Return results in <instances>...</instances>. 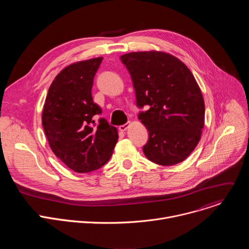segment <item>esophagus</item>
<instances>
[{
	"instance_id": "esophagus-1",
	"label": "esophagus",
	"mask_w": 249,
	"mask_h": 249,
	"mask_svg": "<svg viewBox=\"0 0 249 249\" xmlns=\"http://www.w3.org/2000/svg\"><path fill=\"white\" fill-rule=\"evenodd\" d=\"M128 128H129V124H128V123H126V124H124V125L119 126V128H118V129H119L121 132H125Z\"/></svg>"
}]
</instances>
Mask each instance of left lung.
<instances>
[{
    "label": "left lung",
    "mask_w": 249,
    "mask_h": 249,
    "mask_svg": "<svg viewBox=\"0 0 249 249\" xmlns=\"http://www.w3.org/2000/svg\"><path fill=\"white\" fill-rule=\"evenodd\" d=\"M120 59L132 77L138 106L149 107L139 114L149 131L145 156L163 166L183 161L198 145L205 123L202 91L191 71L162 51L131 52Z\"/></svg>",
    "instance_id": "obj_1"
}]
</instances>
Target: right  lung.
I'll use <instances>...</instances> for the list:
<instances>
[{"label": "right lung", "instance_id": "1", "mask_svg": "<svg viewBox=\"0 0 249 249\" xmlns=\"http://www.w3.org/2000/svg\"><path fill=\"white\" fill-rule=\"evenodd\" d=\"M102 57L79 61L52 82L42 110V125L55 156L79 173L96 170L109 160L118 140L117 129L92 117L101 113L91 88Z\"/></svg>", "mask_w": 249, "mask_h": 249}]
</instances>
